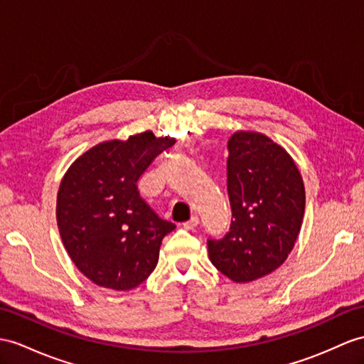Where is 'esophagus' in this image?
<instances>
[{
    "label": "esophagus",
    "instance_id": "esophagus-1",
    "mask_svg": "<svg viewBox=\"0 0 364 364\" xmlns=\"http://www.w3.org/2000/svg\"><path fill=\"white\" fill-rule=\"evenodd\" d=\"M198 224H199V218L194 215V216H191L190 220H187V223H183L182 225H183L185 230H193L194 227H198Z\"/></svg>",
    "mask_w": 364,
    "mask_h": 364
}]
</instances>
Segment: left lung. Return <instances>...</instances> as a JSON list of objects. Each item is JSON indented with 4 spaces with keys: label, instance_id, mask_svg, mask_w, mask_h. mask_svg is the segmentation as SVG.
<instances>
[{
    "label": "left lung",
    "instance_id": "left-lung-1",
    "mask_svg": "<svg viewBox=\"0 0 364 364\" xmlns=\"http://www.w3.org/2000/svg\"><path fill=\"white\" fill-rule=\"evenodd\" d=\"M232 223L207 239L213 265L235 282H250L287 259L303 223L306 193L284 148L258 132L239 131L227 144Z\"/></svg>",
    "mask_w": 364,
    "mask_h": 364
}]
</instances>
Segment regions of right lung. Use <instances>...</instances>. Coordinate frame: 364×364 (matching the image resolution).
Listing matches in <instances>:
<instances>
[{
  "mask_svg": "<svg viewBox=\"0 0 364 364\" xmlns=\"http://www.w3.org/2000/svg\"><path fill=\"white\" fill-rule=\"evenodd\" d=\"M151 131L91 148L61 181L57 223L70 259L97 286L129 290L159 261L165 235L176 228L141 199L137 182L154 159L174 145Z\"/></svg>",
  "mask_w": 364,
  "mask_h": 364,
  "instance_id": "right-lung-1",
  "label": "right lung"
}]
</instances>
